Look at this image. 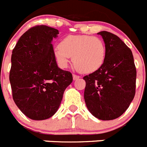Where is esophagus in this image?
<instances>
[{
    "label": "esophagus",
    "instance_id": "obj_1",
    "mask_svg": "<svg viewBox=\"0 0 147 147\" xmlns=\"http://www.w3.org/2000/svg\"><path fill=\"white\" fill-rule=\"evenodd\" d=\"M80 76H77V75L76 74H73V79H74V80H78V79H80Z\"/></svg>",
    "mask_w": 147,
    "mask_h": 147
}]
</instances>
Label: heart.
Wrapping results in <instances>:
<instances>
[{
    "instance_id": "heart-1",
    "label": "heart",
    "mask_w": 147,
    "mask_h": 147,
    "mask_svg": "<svg viewBox=\"0 0 147 147\" xmlns=\"http://www.w3.org/2000/svg\"><path fill=\"white\" fill-rule=\"evenodd\" d=\"M56 61L66 67L73 57L75 68L83 74H90L102 67L106 56V47L102 39L89 35H70L54 50Z\"/></svg>"
}]
</instances>
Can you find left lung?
Masks as SVG:
<instances>
[{"label": "left lung", "mask_w": 147, "mask_h": 147, "mask_svg": "<svg viewBox=\"0 0 147 147\" xmlns=\"http://www.w3.org/2000/svg\"><path fill=\"white\" fill-rule=\"evenodd\" d=\"M106 56L99 69L84 76L87 108L97 119H117L125 112L136 93V68L130 49L118 36L103 31Z\"/></svg>", "instance_id": "8db88e82"}]
</instances>
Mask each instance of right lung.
I'll use <instances>...</instances> for the list:
<instances>
[{
	"label": "right lung",
	"instance_id": "1",
	"mask_svg": "<svg viewBox=\"0 0 147 147\" xmlns=\"http://www.w3.org/2000/svg\"><path fill=\"white\" fill-rule=\"evenodd\" d=\"M59 32L37 26L22 35L11 54L9 81L18 107L32 120L53 116L73 81L71 73L58 67L51 43Z\"/></svg>",
	"mask_w": 147,
	"mask_h": 147
}]
</instances>
